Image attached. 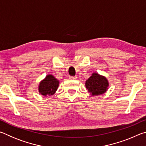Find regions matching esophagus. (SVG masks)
<instances>
[{
    "mask_svg": "<svg viewBox=\"0 0 146 146\" xmlns=\"http://www.w3.org/2000/svg\"><path fill=\"white\" fill-rule=\"evenodd\" d=\"M70 79H76V76H70Z\"/></svg>",
    "mask_w": 146,
    "mask_h": 146,
    "instance_id": "1",
    "label": "esophagus"
}]
</instances>
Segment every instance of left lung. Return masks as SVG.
<instances>
[{"label": "left lung", "mask_w": 146, "mask_h": 146, "mask_svg": "<svg viewBox=\"0 0 146 146\" xmlns=\"http://www.w3.org/2000/svg\"><path fill=\"white\" fill-rule=\"evenodd\" d=\"M86 88L91 96L100 95L108 90L109 82L106 76L94 72L86 81Z\"/></svg>", "instance_id": "left-lung-1"}]
</instances>
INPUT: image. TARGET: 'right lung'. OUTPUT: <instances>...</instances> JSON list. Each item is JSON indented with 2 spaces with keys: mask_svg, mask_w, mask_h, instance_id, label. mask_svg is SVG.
<instances>
[{
  "mask_svg": "<svg viewBox=\"0 0 146 146\" xmlns=\"http://www.w3.org/2000/svg\"><path fill=\"white\" fill-rule=\"evenodd\" d=\"M59 80L51 74L46 75L38 86V92L44 97L54 95L59 86Z\"/></svg>",
  "mask_w": 146,
  "mask_h": 146,
  "instance_id": "right-lung-1",
  "label": "right lung"
}]
</instances>
